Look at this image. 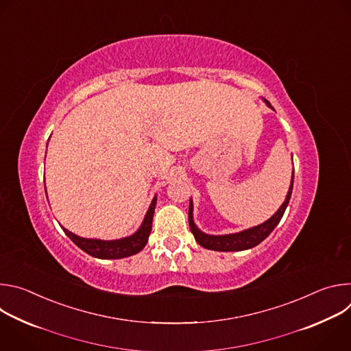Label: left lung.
Wrapping results in <instances>:
<instances>
[{
    "instance_id": "obj_1",
    "label": "left lung",
    "mask_w": 351,
    "mask_h": 351,
    "mask_svg": "<svg viewBox=\"0 0 351 351\" xmlns=\"http://www.w3.org/2000/svg\"><path fill=\"white\" fill-rule=\"evenodd\" d=\"M265 104L274 110V107L269 104V101L264 98ZM293 180H294V171L291 175V182H290V187L287 191V195L285 198V203L279 207V210L264 223L253 226L250 229L237 232V233H230V234H219V236H214V234H207L204 232L199 230L194 221H193V202L190 198V207H189V226L190 230L194 236V239L197 240V243L199 245H203L204 248L208 250H215V252H241V250H248L253 248L257 244H260L264 239H267L271 232L276 228V225L280 222L286 207L289 204V199L291 197V190H293Z\"/></svg>"
}]
</instances>
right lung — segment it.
Returning <instances> with one entry per match:
<instances>
[{"instance_id": "right-lung-1", "label": "right lung", "mask_w": 351, "mask_h": 351, "mask_svg": "<svg viewBox=\"0 0 351 351\" xmlns=\"http://www.w3.org/2000/svg\"><path fill=\"white\" fill-rule=\"evenodd\" d=\"M157 204V195L153 198L152 204L148 207V211L144 217V221L141 226L134 232L133 234L128 237H122L118 240H99V239H86L80 237L68 229L62 228L65 234L79 247L82 248L84 253L90 254L91 257L95 258H101V260H118V258H125L130 257L133 254H137L138 252L144 248V245L148 241V236L152 233V226H153V217H154V210Z\"/></svg>"}]
</instances>
